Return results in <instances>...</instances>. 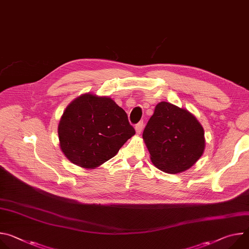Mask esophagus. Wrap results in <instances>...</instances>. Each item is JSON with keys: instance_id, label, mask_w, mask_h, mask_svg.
Instances as JSON below:
<instances>
[{"instance_id": "obj_1", "label": "esophagus", "mask_w": 249, "mask_h": 249, "mask_svg": "<svg viewBox=\"0 0 249 249\" xmlns=\"http://www.w3.org/2000/svg\"><path fill=\"white\" fill-rule=\"evenodd\" d=\"M143 129H144V122H143V121L139 122V123L135 126V130H136V133H137V134H141L142 131H143Z\"/></svg>"}]
</instances>
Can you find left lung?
<instances>
[{
  "mask_svg": "<svg viewBox=\"0 0 249 249\" xmlns=\"http://www.w3.org/2000/svg\"><path fill=\"white\" fill-rule=\"evenodd\" d=\"M143 139L154 165L167 173L190 168L205 149L204 129L196 117L165 101L157 104Z\"/></svg>",
  "mask_w": 249,
  "mask_h": 249,
  "instance_id": "left-lung-1",
  "label": "left lung"
}]
</instances>
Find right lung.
Listing matches in <instances>:
<instances>
[{
	"mask_svg": "<svg viewBox=\"0 0 249 249\" xmlns=\"http://www.w3.org/2000/svg\"><path fill=\"white\" fill-rule=\"evenodd\" d=\"M58 135L60 148L71 162L94 168L113 158L135 129L110 97L86 93L67 106Z\"/></svg>",
	"mask_w": 249,
	"mask_h": 249,
	"instance_id": "add662e5",
	"label": "right lung"
}]
</instances>
